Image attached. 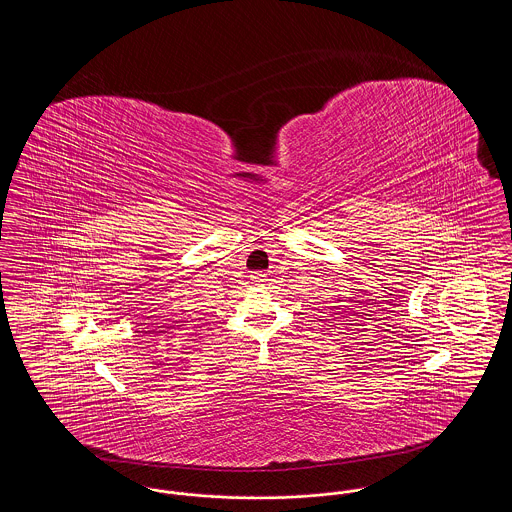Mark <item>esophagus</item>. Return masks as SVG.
<instances>
[{"label":"esophagus","mask_w":512,"mask_h":512,"mask_svg":"<svg viewBox=\"0 0 512 512\" xmlns=\"http://www.w3.org/2000/svg\"><path fill=\"white\" fill-rule=\"evenodd\" d=\"M267 280L268 276L267 274H263V272H253V274H251V282H253L255 286H263Z\"/></svg>","instance_id":"obj_1"}]
</instances>
